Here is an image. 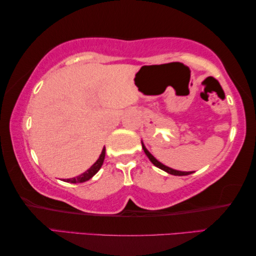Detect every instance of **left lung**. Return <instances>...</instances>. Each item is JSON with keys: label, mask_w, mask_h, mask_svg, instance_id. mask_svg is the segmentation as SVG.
I'll use <instances>...</instances> for the list:
<instances>
[{"label": "left lung", "mask_w": 256, "mask_h": 256, "mask_svg": "<svg viewBox=\"0 0 256 256\" xmlns=\"http://www.w3.org/2000/svg\"><path fill=\"white\" fill-rule=\"evenodd\" d=\"M142 146H143L144 152H145V154H146V156H148V158H150V161L152 162L153 164L156 166L160 168L161 170L166 171V172L170 174H174V176H187V174H190L194 172V171H179V170H174V169H172V168H169V166H164V164H162V163H161L160 161H158L156 158H154V156H152V154H150V153L148 152V150L145 148V145H144L143 142H142Z\"/></svg>", "instance_id": "1"}]
</instances>
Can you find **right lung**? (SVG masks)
Here are the masks:
<instances>
[{"mask_svg": "<svg viewBox=\"0 0 256 256\" xmlns=\"http://www.w3.org/2000/svg\"><path fill=\"white\" fill-rule=\"evenodd\" d=\"M104 158H106V148L102 150V153H100V156L98 158V161H96L88 170L85 171V172L82 174L77 176V177H74V178L66 179L64 182H71V184H78V182H87V180H90L92 177H93V176H95L98 172V170L100 169V166H102L103 162H104Z\"/></svg>", "mask_w": 256, "mask_h": 256, "instance_id": "1", "label": "right lung"}]
</instances>
